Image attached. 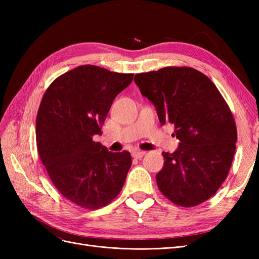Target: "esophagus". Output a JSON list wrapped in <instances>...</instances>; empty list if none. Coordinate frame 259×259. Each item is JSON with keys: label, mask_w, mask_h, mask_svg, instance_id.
I'll return each mask as SVG.
<instances>
[{"label": "esophagus", "mask_w": 259, "mask_h": 259, "mask_svg": "<svg viewBox=\"0 0 259 259\" xmlns=\"http://www.w3.org/2000/svg\"><path fill=\"white\" fill-rule=\"evenodd\" d=\"M146 154V151H142V150H134L132 152V156L135 159H139L143 158V156Z\"/></svg>", "instance_id": "obj_1"}]
</instances>
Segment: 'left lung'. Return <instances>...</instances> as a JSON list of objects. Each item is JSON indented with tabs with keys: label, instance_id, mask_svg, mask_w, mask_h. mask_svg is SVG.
Here are the masks:
<instances>
[{
	"label": "left lung",
	"instance_id": "left-lung-1",
	"mask_svg": "<svg viewBox=\"0 0 259 259\" xmlns=\"http://www.w3.org/2000/svg\"><path fill=\"white\" fill-rule=\"evenodd\" d=\"M134 81L180 142L173 153H162L159 189L185 207L208 200L229 173L237 143L236 123L221 93L205 74L188 67L139 73Z\"/></svg>",
	"mask_w": 259,
	"mask_h": 259
}]
</instances>
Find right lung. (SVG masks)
<instances>
[{
    "mask_svg": "<svg viewBox=\"0 0 259 259\" xmlns=\"http://www.w3.org/2000/svg\"><path fill=\"white\" fill-rule=\"evenodd\" d=\"M133 76L80 66L50 85L38 108L35 137L43 165L58 191L84 208L109 204L132 165L128 151H108L93 136L103 134L114 98Z\"/></svg>",
    "mask_w": 259,
    "mask_h": 259,
    "instance_id": "right-lung-1",
    "label": "right lung"
}]
</instances>
